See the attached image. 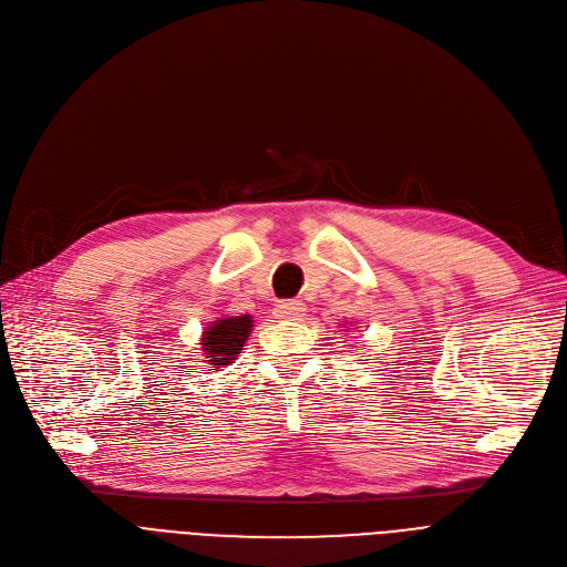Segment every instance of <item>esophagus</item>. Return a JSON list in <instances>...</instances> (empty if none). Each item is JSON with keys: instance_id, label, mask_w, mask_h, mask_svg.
Returning a JSON list of instances; mask_svg holds the SVG:
<instances>
[{"instance_id": "34e87169", "label": "esophagus", "mask_w": 567, "mask_h": 567, "mask_svg": "<svg viewBox=\"0 0 567 567\" xmlns=\"http://www.w3.org/2000/svg\"><path fill=\"white\" fill-rule=\"evenodd\" d=\"M302 312H305V302H302V300H296V298H291V300H280V302L276 305V317H280V319L293 321V319H298Z\"/></svg>"}]
</instances>
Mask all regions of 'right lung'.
<instances>
[{"instance_id": "add662e5", "label": "right lung", "mask_w": 567, "mask_h": 567, "mask_svg": "<svg viewBox=\"0 0 567 567\" xmlns=\"http://www.w3.org/2000/svg\"><path fill=\"white\" fill-rule=\"evenodd\" d=\"M250 317H235V319H221L213 323V328L205 330L203 334V350L208 354V362L213 364V371L233 364V359L241 350L246 337L250 334Z\"/></svg>"}]
</instances>
